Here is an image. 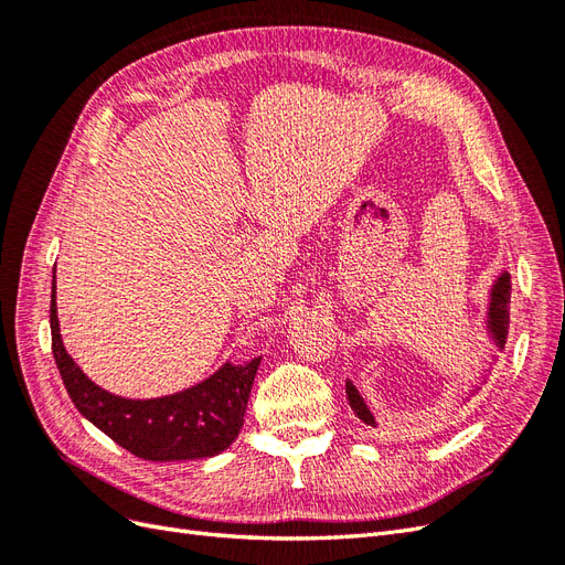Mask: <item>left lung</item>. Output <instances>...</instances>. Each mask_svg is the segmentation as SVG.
Instances as JSON below:
<instances>
[{"label":"left lung","instance_id":"8db88e82","mask_svg":"<svg viewBox=\"0 0 565 565\" xmlns=\"http://www.w3.org/2000/svg\"><path fill=\"white\" fill-rule=\"evenodd\" d=\"M509 297H511V276L504 270V273H500L498 280H494L492 287H490L488 313H486V332H488V337L492 341L494 351H502L504 344H507V334H509ZM492 358H498V355H492ZM476 391H478V386H473L469 393H476ZM347 398H349V405H351V409H353L358 419H361L367 426H377L370 405L361 396V391H358L353 386V382H349V380H347Z\"/></svg>","mask_w":565,"mask_h":565}]
</instances>
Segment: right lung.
Masks as SVG:
<instances>
[{
  "label": "right lung",
  "instance_id": "right-lung-1",
  "mask_svg": "<svg viewBox=\"0 0 565 565\" xmlns=\"http://www.w3.org/2000/svg\"><path fill=\"white\" fill-rule=\"evenodd\" d=\"M51 289V351L67 396L96 429L150 461L214 457L237 438L262 355L243 365L224 363L212 377L172 396L148 401L115 396L94 384L67 355L56 316V287Z\"/></svg>",
  "mask_w": 565,
  "mask_h": 565
}]
</instances>
